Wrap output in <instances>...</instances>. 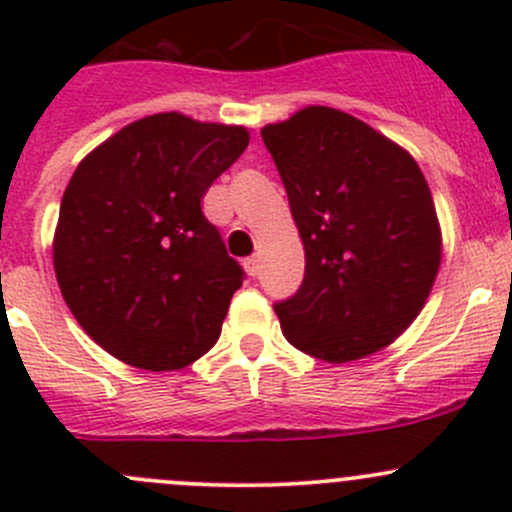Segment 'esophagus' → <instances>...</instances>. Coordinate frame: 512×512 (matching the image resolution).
<instances>
[{"label":"esophagus","mask_w":512,"mask_h":512,"mask_svg":"<svg viewBox=\"0 0 512 512\" xmlns=\"http://www.w3.org/2000/svg\"><path fill=\"white\" fill-rule=\"evenodd\" d=\"M242 265H245V272H247V275H250V277L260 275V257H255V255L247 257V260L242 262Z\"/></svg>","instance_id":"1"}]
</instances>
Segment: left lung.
<instances>
[{"mask_svg": "<svg viewBox=\"0 0 512 512\" xmlns=\"http://www.w3.org/2000/svg\"><path fill=\"white\" fill-rule=\"evenodd\" d=\"M304 245V282L275 304L289 344L332 364L401 337L443 255L431 188L406 148L352 113L304 106L262 128Z\"/></svg>", "mask_w": 512, "mask_h": 512, "instance_id": "8db88e82", "label": "left lung"}]
</instances>
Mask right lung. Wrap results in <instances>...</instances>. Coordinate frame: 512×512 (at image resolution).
I'll return each mask as SVG.
<instances>
[{"label":"right lung","mask_w":512,"mask_h":512,"mask_svg":"<svg viewBox=\"0 0 512 512\" xmlns=\"http://www.w3.org/2000/svg\"><path fill=\"white\" fill-rule=\"evenodd\" d=\"M247 143L245 126L153 113L71 175L54 232L56 282L84 332L123 364L178 371L218 342L242 270L200 200Z\"/></svg>","instance_id":"right-lung-1"}]
</instances>
